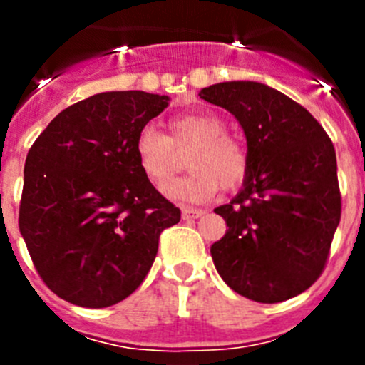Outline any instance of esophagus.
<instances>
[{"label":"esophagus","instance_id":"esophagus-1","mask_svg":"<svg viewBox=\"0 0 365 365\" xmlns=\"http://www.w3.org/2000/svg\"><path fill=\"white\" fill-rule=\"evenodd\" d=\"M201 215H205V210L201 208H190V206L182 208V219H199Z\"/></svg>","mask_w":365,"mask_h":365}]
</instances>
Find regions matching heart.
<instances>
[{
    "mask_svg": "<svg viewBox=\"0 0 365 365\" xmlns=\"http://www.w3.org/2000/svg\"><path fill=\"white\" fill-rule=\"evenodd\" d=\"M170 137L146 125L135 138V157L140 172L163 185L177 168V151L192 148L186 177L170 180L163 193L177 202H205L219 188H237L248 172V155L240 140L227 135V124L212 111L177 115L170 120Z\"/></svg>",
    "mask_w": 365,
    "mask_h": 365,
    "instance_id": "heart-1",
    "label": "heart"
}]
</instances>
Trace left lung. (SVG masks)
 <instances>
[{"mask_svg": "<svg viewBox=\"0 0 365 365\" xmlns=\"http://www.w3.org/2000/svg\"><path fill=\"white\" fill-rule=\"evenodd\" d=\"M247 137L243 188L215 208L227 234L210 247L222 282L259 303L302 294L320 278L340 222L336 153L307 109L259 82L205 87Z\"/></svg>", "mask_w": 365, "mask_h": 365, "instance_id": "obj_1", "label": "left lung"}]
</instances>
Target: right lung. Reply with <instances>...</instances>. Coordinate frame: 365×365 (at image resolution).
<instances>
[{
    "label": "right lung",
    "mask_w": 365,
    "mask_h": 365,
    "mask_svg": "<svg viewBox=\"0 0 365 365\" xmlns=\"http://www.w3.org/2000/svg\"><path fill=\"white\" fill-rule=\"evenodd\" d=\"M170 96L108 91L63 109L27 153L19 232L54 294L102 309L131 294L180 221L140 172L135 138Z\"/></svg>",
    "instance_id": "1"
}]
</instances>
